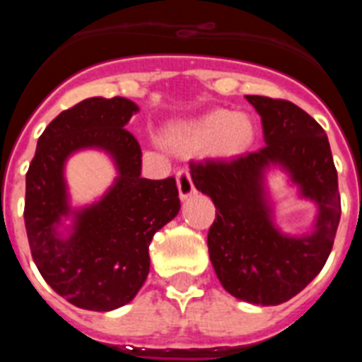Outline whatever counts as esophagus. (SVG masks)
Here are the masks:
<instances>
[{"mask_svg":"<svg viewBox=\"0 0 362 362\" xmlns=\"http://www.w3.org/2000/svg\"><path fill=\"white\" fill-rule=\"evenodd\" d=\"M175 179H177L179 197H181V199H188V197H190L192 194L196 192V187H194V183H192L190 170H188L187 166H183V168H179L177 175H175Z\"/></svg>","mask_w":362,"mask_h":362,"instance_id":"1","label":"esophagus"}]
</instances>
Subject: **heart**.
<instances>
[{
    "mask_svg": "<svg viewBox=\"0 0 362 362\" xmlns=\"http://www.w3.org/2000/svg\"><path fill=\"white\" fill-rule=\"evenodd\" d=\"M254 139V121L243 112L214 110L190 123L172 127L168 143L185 153L212 145L221 156H235Z\"/></svg>",
    "mask_w": 362,
    "mask_h": 362,
    "instance_id": "b5f03b06",
    "label": "heart"
}]
</instances>
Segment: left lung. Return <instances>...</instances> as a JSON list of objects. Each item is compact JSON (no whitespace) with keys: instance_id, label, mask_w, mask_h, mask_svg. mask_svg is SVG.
<instances>
[{"instance_id":"8db88e82","label":"left lung","mask_w":362,"mask_h":362,"mask_svg":"<svg viewBox=\"0 0 362 362\" xmlns=\"http://www.w3.org/2000/svg\"><path fill=\"white\" fill-rule=\"evenodd\" d=\"M246 101L261 116L267 145L232 159L192 161L190 172L217 209L209 254L221 284L238 299L272 306L292 299L322 270L341 219V196L321 124L286 99L246 95ZM270 164L283 165L301 195L318 203L308 236H284L271 223L262 187Z\"/></svg>"}]
</instances>
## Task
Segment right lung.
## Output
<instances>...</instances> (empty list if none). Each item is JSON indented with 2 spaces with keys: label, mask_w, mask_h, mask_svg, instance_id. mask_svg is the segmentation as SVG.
I'll list each match as a JSON object with an SVG mask.
<instances>
[{
  "label": "right lung",
  "mask_w": 362,
  "mask_h": 362,
  "mask_svg": "<svg viewBox=\"0 0 362 362\" xmlns=\"http://www.w3.org/2000/svg\"><path fill=\"white\" fill-rule=\"evenodd\" d=\"M134 112L137 105L124 98L74 105L50 121L28 166L23 216L32 259L50 288L83 310L108 312L136 297L153 233L181 209L175 177H141V146L124 129ZM88 146L107 149L120 175L99 204L74 213V232L62 240L55 226L69 213L62 165Z\"/></svg>",
  "instance_id": "right-lung-1"
}]
</instances>
